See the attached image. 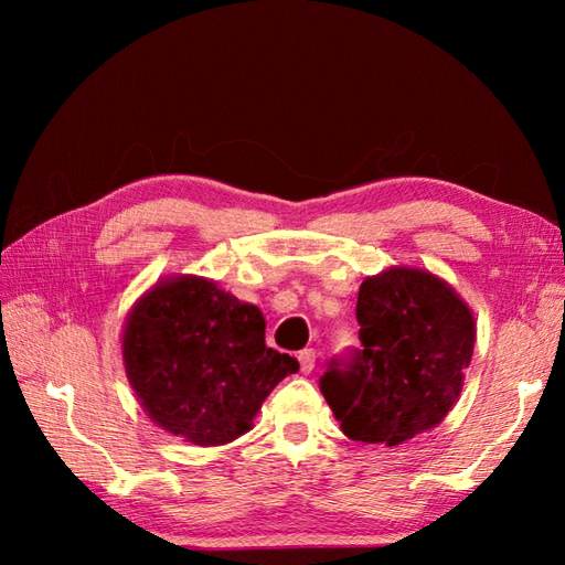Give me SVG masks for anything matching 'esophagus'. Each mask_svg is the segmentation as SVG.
<instances>
[{
	"mask_svg": "<svg viewBox=\"0 0 565 565\" xmlns=\"http://www.w3.org/2000/svg\"><path fill=\"white\" fill-rule=\"evenodd\" d=\"M296 359H298V364H301L303 374H310V371H313V366H316V350H301L296 354Z\"/></svg>",
	"mask_w": 565,
	"mask_h": 565,
	"instance_id": "1",
	"label": "esophagus"
}]
</instances>
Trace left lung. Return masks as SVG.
Instances as JSON below:
<instances>
[{
	"label": "left lung",
	"instance_id": "obj_1",
	"mask_svg": "<svg viewBox=\"0 0 565 565\" xmlns=\"http://www.w3.org/2000/svg\"><path fill=\"white\" fill-rule=\"evenodd\" d=\"M356 320L362 347L320 376L344 435L395 447L439 425L471 364L468 306L437 276L401 267L359 286Z\"/></svg>",
	"mask_w": 565,
	"mask_h": 565
}]
</instances>
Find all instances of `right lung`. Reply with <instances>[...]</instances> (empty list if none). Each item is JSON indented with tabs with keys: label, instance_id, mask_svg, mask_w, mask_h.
I'll return each mask as SVG.
<instances>
[{
	"label": "right lung",
	"instance_id": "obj_1",
	"mask_svg": "<svg viewBox=\"0 0 565 565\" xmlns=\"http://www.w3.org/2000/svg\"><path fill=\"white\" fill-rule=\"evenodd\" d=\"M124 362L154 423L199 447L245 435L276 383L298 371L264 344L255 306L196 276L158 284L134 308Z\"/></svg>",
	"mask_w": 565,
	"mask_h": 565
}]
</instances>
